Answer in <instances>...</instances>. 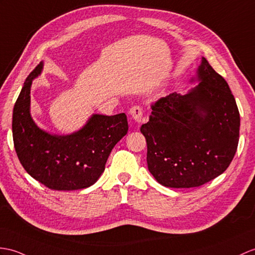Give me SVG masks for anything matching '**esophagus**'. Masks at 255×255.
Listing matches in <instances>:
<instances>
[{
  "instance_id": "34e87169",
  "label": "esophagus",
  "mask_w": 255,
  "mask_h": 255,
  "mask_svg": "<svg viewBox=\"0 0 255 255\" xmlns=\"http://www.w3.org/2000/svg\"><path fill=\"white\" fill-rule=\"evenodd\" d=\"M129 114L135 123L140 124L142 122V115H143V111H142L140 106H133V108L130 109Z\"/></svg>"
}]
</instances>
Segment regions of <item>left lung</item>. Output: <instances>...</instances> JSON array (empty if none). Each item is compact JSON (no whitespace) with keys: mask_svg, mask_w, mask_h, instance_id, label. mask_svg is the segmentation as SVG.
<instances>
[{"mask_svg":"<svg viewBox=\"0 0 255 255\" xmlns=\"http://www.w3.org/2000/svg\"><path fill=\"white\" fill-rule=\"evenodd\" d=\"M200 84L185 96L170 93L151 105L141 126L146 162L156 181L169 188L200 187L222 175L239 141L240 115L229 86L205 57Z\"/></svg>","mask_w":255,"mask_h":255,"instance_id":"8db88e82","label":"left lung"}]
</instances>
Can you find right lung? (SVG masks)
<instances>
[{
    "label": "right lung",
    "instance_id": "right-lung-1",
    "mask_svg": "<svg viewBox=\"0 0 255 255\" xmlns=\"http://www.w3.org/2000/svg\"><path fill=\"white\" fill-rule=\"evenodd\" d=\"M40 63L27 77L13 111L14 146L22 167L52 190H78L92 186L105 169L115 144L128 131L125 113L93 114L78 131L51 134L37 126L30 115L32 80L41 74Z\"/></svg>",
    "mask_w": 255,
    "mask_h": 255
}]
</instances>
